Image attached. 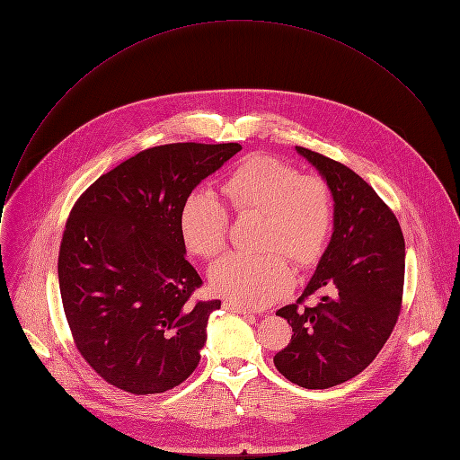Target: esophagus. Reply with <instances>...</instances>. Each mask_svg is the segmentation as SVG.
I'll list each match as a JSON object with an SVG mask.
<instances>
[{
    "mask_svg": "<svg viewBox=\"0 0 460 460\" xmlns=\"http://www.w3.org/2000/svg\"><path fill=\"white\" fill-rule=\"evenodd\" d=\"M224 305V309H227V311H231V313H238V314H243V316H251V311L249 309H245V307H242L240 304H234V302H224L222 304Z\"/></svg>",
    "mask_w": 460,
    "mask_h": 460,
    "instance_id": "34e87169",
    "label": "esophagus"
}]
</instances>
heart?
<instances>
[{"instance_id":"heart-1","label":"heart","mask_w":460,"mask_h":460,"mask_svg":"<svg viewBox=\"0 0 460 460\" xmlns=\"http://www.w3.org/2000/svg\"><path fill=\"white\" fill-rule=\"evenodd\" d=\"M222 194L238 218H261L256 249L264 252L224 256L209 273L211 289L245 307L270 305L293 288L288 257L309 268L325 252L335 222L332 189L288 160L254 155L231 172ZM178 226L185 249L202 260L227 247L229 213L208 192L187 196Z\"/></svg>"}]
</instances>
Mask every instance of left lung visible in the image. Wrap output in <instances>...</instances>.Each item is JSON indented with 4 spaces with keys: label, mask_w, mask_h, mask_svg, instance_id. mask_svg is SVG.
<instances>
[{
    "label": "left lung",
    "mask_w": 460,
    "mask_h": 460,
    "mask_svg": "<svg viewBox=\"0 0 460 460\" xmlns=\"http://www.w3.org/2000/svg\"><path fill=\"white\" fill-rule=\"evenodd\" d=\"M296 151L333 192L335 231L302 296L277 311L293 337L273 360L293 384L327 389L364 371L393 333L402 307L406 245L397 217L364 178L320 153ZM313 294L321 300L307 306Z\"/></svg>",
    "instance_id": "1"
}]
</instances>
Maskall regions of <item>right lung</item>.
<instances>
[{"instance_id": "add662e5", "label": "right lung", "mask_w": 460, "mask_h": 460, "mask_svg": "<svg viewBox=\"0 0 460 460\" xmlns=\"http://www.w3.org/2000/svg\"><path fill=\"white\" fill-rule=\"evenodd\" d=\"M242 146L167 144L140 151L89 185L65 224L58 279L76 349L111 385L153 395L200 362L220 300L185 260L180 209Z\"/></svg>"}]
</instances>
